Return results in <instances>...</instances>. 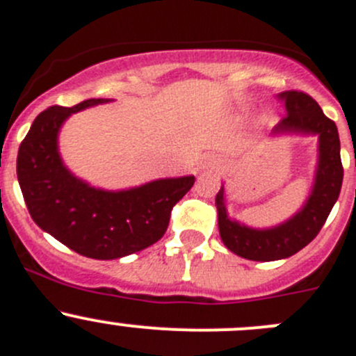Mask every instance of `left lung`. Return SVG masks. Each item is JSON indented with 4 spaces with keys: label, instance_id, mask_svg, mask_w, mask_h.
<instances>
[{
    "label": "left lung",
    "instance_id": "8db88e82",
    "mask_svg": "<svg viewBox=\"0 0 356 356\" xmlns=\"http://www.w3.org/2000/svg\"><path fill=\"white\" fill-rule=\"evenodd\" d=\"M285 101L286 115L273 129V134L300 133L318 136V168L309 199L297 215L273 229H252L227 216L223 187L216 194L218 229L223 245L236 255L257 262H270L292 257L309 245L321 231L325 220L332 211L341 185V143L336 122L325 117L316 101L300 90L280 94Z\"/></svg>",
    "mask_w": 356,
    "mask_h": 356
}]
</instances>
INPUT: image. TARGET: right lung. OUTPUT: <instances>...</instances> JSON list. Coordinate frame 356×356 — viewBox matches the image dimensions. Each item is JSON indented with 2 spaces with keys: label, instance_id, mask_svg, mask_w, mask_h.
<instances>
[{
  "label": "right lung",
  "instance_id": "1",
  "mask_svg": "<svg viewBox=\"0 0 356 356\" xmlns=\"http://www.w3.org/2000/svg\"><path fill=\"white\" fill-rule=\"evenodd\" d=\"M106 103L87 99L38 115L17 155V178L36 225L73 252L111 260L148 248L164 236L171 209L194 176L165 178L129 191H101L74 178L57 152V133L71 113Z\"/></svg>",
  "mask_w": 356,
  "mask_h": 356
}]
</instances>
